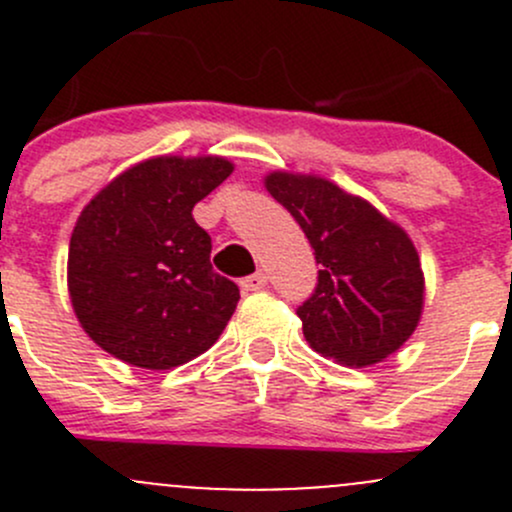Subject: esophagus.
<instances>
[{
	"label": "esophagus",
	"instance_id": "1",
	"mask_svg": "<svg viewBox=\"0 0 512 512\" xmlns=\"http://www.w3.org/2000/svg\"><path fill=\"white\" fill-rule=\"evenodd\" d=\"M265 285H267V275L262 270H257L255 275L245 277V280L240 282V287L245 289V292H257V289H262Z\"/></svg>",
	"mask_w": 512,
	"mask_h": 512
}]
</instances>
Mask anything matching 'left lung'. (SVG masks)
<instances>
[{"instance_id":"8db88e82","label":"left lung","mask_w":512,"mask_h":512,"mask_svg":"<svg viewBox=\"0 0 512 512\" xmlns=\"http://www.w3.org/2000/svg\"><path fill=\"white\" fill-rule=\"evenodd\" d=\"M265 188L292 213L322 267L297 309L309 347L359 369L404 347L426 294L409 232L322 175L275 170Z\"/></svg>"}]
</instances>
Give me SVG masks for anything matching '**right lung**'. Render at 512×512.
<instances>
[{
  "label": "right lung",
  "instance_id": "add662e5",
  "mask_svg": "<svg viewBox=\"0 0 512 512\" xmlns=\"http://www.w3.org/2000/svg\"><path fill=\"white\" fill-rule=\"evenodd\" d=\"M235 165L223 156H156L89 200L69 242L71 307L111 356L165 371L205 354L240 299L210 265L213 242L193 218Z\"/></svg>",
  "mask_w": 512,
  "mask_h": 512
}]
</instances>
